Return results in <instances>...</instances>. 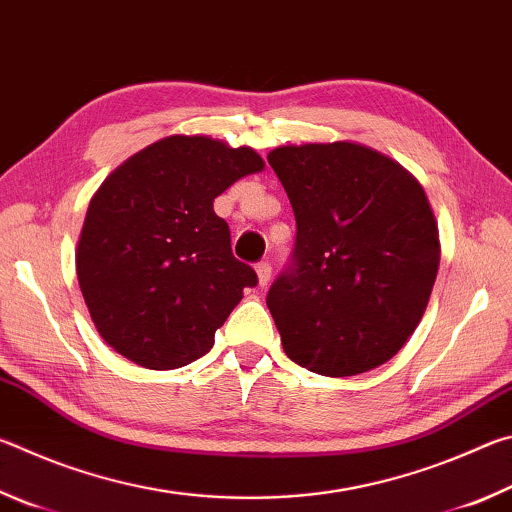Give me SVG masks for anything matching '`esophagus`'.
<instances>
[{
	"label": "esophagus",
	"instance_id": "obj_1",
	"mask_svg": "<svg viewBox=\"0 0 512 512\" xmlns=\"http://www.w3.org/2000/svg\"><path fill=\"white\" fill-rule=\"evenodd\" d=\"M255 271H257V282H259V287H266V284L271 282V273H273L271 264H268V262H259V264L255 266Z\"/></svg>",
	"mask_w": 512,
	"mask_h": 512
}]
</instances>
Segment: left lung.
<instances>
[{
    "instance_id": "1",
    "label": "left lung",
    "mask_w": 512,
    "mask_h": 512,
    "mask_svg": "<svg viewBox=\"0 0 512 512\" xmlns=\"http://www.w3.org/2000/svg\"><path fill=\"white\" fill-rule=\"evenodd\" d=\"M296 214L289 271L266 296L287 357L325 377L391 361L429 305L438 223L418 178L366 144L268 153Z\"/></svg>"
}]
</instances>
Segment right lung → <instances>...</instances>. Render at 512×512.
<instances>
[{
  "mask_svg": "<svg viewBox=\"0 0 512 512\" xmlns=\"http://www.w3.org/2000/svg\"><path fill=\"white\" fill-rule=\"evenodd\" d=\"M262 169L250 146L178 133L103 180L83 221L76 275L112 350L149 370L183 368L210 352L216 329L257 284L232 255L214 198Z\"/></svg>",
  "mask_w": 512,
  "mask_h": 512,
  "instance_id": "right-lung-1",
  "label": "right lung"
}]
</instances>
